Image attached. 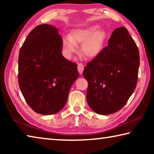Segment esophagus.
<instances>
[{"instance_id":"1","label":"esophagus","mask_w":154,"mask_h":154,"mask_svg":"<svg viewBox=\"0 0 154 154\" xmlns=\"http://www.w3.org/2000/svg\"><path fill=\"white\" fill-rule=\"evenodd\" d=\"M77 69L78 71L80 74H82V72L83 71V69H84V65L82 63H78L77 64Z\"/></svg>"}]
</instances>
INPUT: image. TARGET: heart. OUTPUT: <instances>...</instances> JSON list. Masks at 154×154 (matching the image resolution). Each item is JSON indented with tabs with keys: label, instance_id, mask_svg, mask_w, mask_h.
Here are the masks:
<instances>
[{
	"label": "heart",
	"instance_id": "b5f03b06",
	"mask_svg": "<svg viewBox=\"0 0 154 154\" xmlns=\"http://www.w3.org/2000/svg\"><path fill=\"white\" fill-rule=\"evenodd\" d=\"M100 29L99 26H92L75 30L71 36H65L62 44L66 54L71 56L77 51V45H82L83 55L90 59L96 58L102 52L107 39V34Z\"/></svg>",
	"mask_w": 154,
	"mask_h": 154
}]
</instances>
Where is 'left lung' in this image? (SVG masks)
<instances>
[{
  "instance_id": "1",
  "label": "left lung",
  "mask_w": 154,
  "mask_h": 154,
  "mask_svg": "<svg viewBox=\"0 0 154 154\" xmlns=\"http://www.w3.org/2000/svg\"><path fill=\"white\" fill-rule=\"evenodd\" d=\"M139 63V49L128 31L116 28L108 45L84 67L90 107L103 116L120 110L136 88Z\"/></svg>"
}]
</instances>
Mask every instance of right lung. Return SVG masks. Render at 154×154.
Returning a JSON list of instances; mask_svg holds the SVG:
<instances>
[{"mask_svg":"<svg viewBox=\"0 0 154 154\" xmlns=\"http://www.w3.org/2000/svg\"><path fill=\"white\" fill-rule=\"evenodd\" d=\"M62 48L58 29L42 24L31 31L20 50V88L28 105L37 113L49 116L60 111L79 77L77 64L62 56Z\"/></svg>","mask_w":154,"mask_h":154,"instance_id":"obj_1","label":"right lung"}]
</instances>
